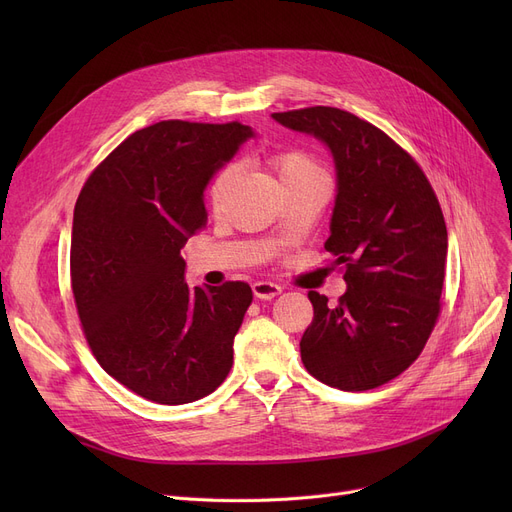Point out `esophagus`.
Returning <instances> with one entry per match:
<instances>
[{
	"label": "esophagus",
	"instance_id": "34e87169",
	"mask_svg": "<svg viewBox=\"0 0 512 512\" xmlns=\"http://www.w3.org/2000/svg\"><path fill=\"white\" fill-rule=\"evenodd\" d=\"M282 292V286H278L276 282H255L253 284V294L257 299H263V301H272L274 297H278V294Z\"/></svg>",
	"mask_w": 512,
	"mask_h": 512
}]
</instances>
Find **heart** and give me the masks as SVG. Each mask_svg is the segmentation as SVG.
<instances>
[{
  "label": "heart",
  "mask_w": 512,
  "mask_h": 512,
  "mask_svg": "<svg viewBox=\"0 0 512 512\" xmlns=\"http://www.w3.org/2000/svg\"><path fill=\"white\" fill-rule=\"evenodd\" d=\"M272 168L276 170L282 188L290 186L294 182H301V180L324 174V170L317 166V161L311 155L303 153V151H286V153L274 155L272 157ZM234 180H236V168L234 166H226L218 174H215V178L209 186V201H211L213 207L222 205V201L226 199Z\"/></svg>",
  "instance_id": "b5f03b06"
}]
</instances>
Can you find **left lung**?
<instances>
[{"label":"left lung","mask_w":512,"mask_h":512,"mask_svg":"<svg viewBox=\"0 0 512 512\" xmlns=\"http://www.w3.org/2000/svg\"><path fill=\"white\" fill-rule=\"evenodd\" d=\"M272 118L324 143L336 170L326 251L346 265V292L338 305L309 292L301 359L332 388H378L419 357L438 319L448 253L440 203L415 159L355 114L315 105Z\"/></svg>","instance_id":"8db88e82"}]
</instances>
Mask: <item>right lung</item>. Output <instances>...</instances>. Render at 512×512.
I'll return each instance as SVG.
<instances>
[{"label": "right lung", "instance_id": "obj_1", "mask_svg": "<svg viewBox=\"0 0 512 512\" xmlns=\"http://www.w3.org/2000/svg\"><path fill=\"white\" fill-rule=\"evenodd\" d=\"M251 126L166 120L107 155L78 195L70 276L99 365L139 396L186 405L218 388L253 301L245 282L184 280V242L207 220L205 188Z\"/></svg>", "mask_w": 512, "mask_h": 512}]
</instances>
